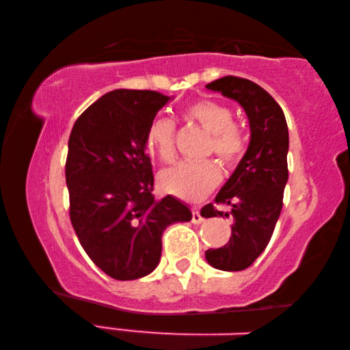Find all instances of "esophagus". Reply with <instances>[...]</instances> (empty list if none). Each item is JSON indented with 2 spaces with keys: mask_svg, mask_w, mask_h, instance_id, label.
I'll use <instances>...</instances> for the list:
<instances>
[{
  "mask_svg": "<svg viewBox=\"0 0 350 350\" xmlns=\"http://www.w3.org/2000/svg\"><path fill=\"white\" fill-rule=\"evenodd\" d=\"M191 222H193V224H202V222H204V217H202V215H200L199 208H194V210H193Z\"/></svg>",
  "mask_w": 350,
  "mask_h": 350,
  "instance_id": "1",
  "label": "esophagus"
}]
</instances>
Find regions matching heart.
<instances>
[{"mask_svg": "<svg viewBox=\"0 0 350 350\" xmlns=\"http://www.w3.org/2000/svg\"><path fill=\"white\" fill-rule=\"evenodd\" d=\"M188 120L198 123L206 133L210 142L206 152H215L224 165L232 167L245 151L247 139L239 125L233 123V111L213 100H199L185 111ZM146 144L150 151L157 154L162 162H171L176 154V125L167 117L154 118L148 128ZM161 185L173 196L198 202L211 193L221 180V170L213 161L180 162L161 173Z\"/></svg>", "mask_w": 350, "mask_h": 350, "instance_id": "1", "label": "heart"}]
</instances>
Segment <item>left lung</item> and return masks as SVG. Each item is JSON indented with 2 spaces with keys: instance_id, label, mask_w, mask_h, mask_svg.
<instances>
[{
  "instance_id": "1",
  "label": "left lung",
  "mask_w": 350,
  "mask_h": 350,
  "mask_svg": "<svg viewBox=\"0 0 350 350\" xmlns=\"http://www.w3.org/2000/svg\"><path fill=\"white\" fill-rule=\"evenodd\" d=\"M233 98L244 108L250 123V145L234 173L221 188L216 204L230 205V213L205 205L204 217H232L228 244L205 252L208 264L224 271L244 270L270 242L282 210L288 179V129L281 106L256 83L227 75L206 85Z\"/></svg>"
}]
</instances>
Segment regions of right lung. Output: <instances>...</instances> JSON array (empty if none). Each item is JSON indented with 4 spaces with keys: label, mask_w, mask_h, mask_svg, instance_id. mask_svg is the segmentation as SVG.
<instances>
[{
    "label": "right lung",
    "mask_w": 350,
    "mask_h": 350,
    "mask_svg": "<svg viewBox=\"0 0 350 350\" xmlns=\"http://www.w3.org/2000/svg\"><path fill=\"white\" fill-rule=\"evenodd\" d=\"M168 100L156 91H111L77 118L69 135L70 222L92 262L118 281L150 275L165 228L191 219L179 199L152 194L146 134Z\"/></svg>",
    "instance_id": "obj_1"
}]
</instances>
